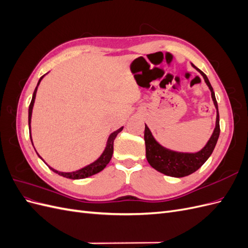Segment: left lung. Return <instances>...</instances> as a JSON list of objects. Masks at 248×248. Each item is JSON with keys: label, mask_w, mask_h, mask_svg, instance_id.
<instances>
[{"label": "left lung", "mask_w": 248, "mask_h": 248, "mask_svg": "<svg viewBox=\"0 0 248 248\" xmlns=\"http://www.w3.org/2000/svg\"><path fill=\"white\" fill-rule=\"evenodd\" d=\"M191 66L194 69H197L202 77L204 78L205 82L207 84L210 92H211V97L213 103L216 108V122H215V128L211 138L209 139L207 144L204 148L201 149L199 152L196 153H184V152H177L172 151L166 147L160 145L158 141L155 140L151 130L149 127L145 124V144H146V157L150 166L156 170H158L162 174L175 177V178H181L188 176L192 172L198 170L202 164H204L207 159L211 156L213 150L216 146V142L218 140L220 128H219V114H218V106H217V101L215 98V94L213 91V88L210 84V81L207 78L206 74L197 68L191 63Z\"/></svg>", "instance_id": "obj_1"}]
</instances>
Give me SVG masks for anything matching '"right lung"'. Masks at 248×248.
Masks as SVG:
<instances>
[{"label":"right lung","instance_id":"add662e5","mask_svg":"<svg viewBox=\"0 0 248 248\" xmlns=\"http://www.w3.org/2000/svg\"><path fill=\"white\" fill-rule=\"evenodd\" d=\"M47 74V73H46ZM46 77V74H44L43 77L40 78L38 84H37V87L35 88V91L33 93V97H32V101L31 103H30V107H29V130L30 132H31V119H32V111H33V107H34V103H35V98H36V93H37V89H38V86L40 84V81L42 80V78ZM124 127L122 126L121 128L117 129L116 131L111 132L109 134V137L108 139V141H107V145H106V148H104L103 152L101 153V155L97 158L95 161H93L92 163L88 164V166L81 168L78 170H74V171H60V170H57L55 169H52L51 167H49L48 164V168L52 170L55 171L56 174L60 175V176H63L65 178H68V179H73V180H78V179H85V178H88V177H91L95 174H97V172L101 171L104 168H106L108 162L110 161L111 159V156H112V153H114V140L116 139V137L118 136L119 132H121L123 130ZM30 139H31V141L33 144V140H32V136L31 133H30ZM34 146V145H33ZM36 151V150H35ZM37 155H38L40 158L41 156L37 153ZM42 159V158H41ZM43 160V159H42ZM44 161V160H43Z\"/></svg>","mask_w":248,"mask_h":248}]
</instances>
